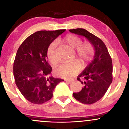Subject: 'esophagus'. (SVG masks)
I'll return each mask as SVG.
<instances>
[{
	"instance_id": "1",
	"label": "esophagus",
	"mask_w": 129,
	"mask_h": 129,
	"mask_svg": "<svg viewBox=\"0 0 129 129\" xmlns=\"http://www.w3.org/2000/svg\"><path fill=\"white\" fill-rule=\"evenodd\" d=\"M65 81H66L67 82H68V83H71L73 81V80H69V79H66V80H65Z\"/></svg>"
}]
</instances>
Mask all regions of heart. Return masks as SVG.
I'll list each match as a JSON object with an SVG mask.
<instances>
[{"label": "heart", "mask_w": 129, "mask_h": 129, "mask_svg": "<svg viewBox=\"0 0 129 129\" xmlns=\"http://www.w3.org/2000/svg\"><path fill=\"white\" fill-rule=\"evenodd\" d=\"M60 42L64 46L74 50V54L76 58L80 60L82 64L92 58L93 55V48L90 43H82V40L75 35H68L60 40ZM57 44L55 42L52 43L48 47L47 57L49 62L53 66H56L59 63V58L56 52ZM79 71V66L77 62L72 61L65 62L61 64L55 70L57 76L65 79H69L75 76Z\"/></svg>", "instance_id": "obj_1"}]
</instances>
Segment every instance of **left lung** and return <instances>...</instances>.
<instances>
[{
    "mask_svg": "<svg viewBox=\"0 0 129 129\" xmlns=\"http://www.w3.org/2000/svg\"><path fill=\"white\" fill-rule=\"evenodd\" d=\"M75 34L85 37L93 46V59L77 80L84 87L79 92L73 93L74 98L84 104H92L99 101L106 93L112 82V62L107 49L102 40L84 28L69 30Z\"/></svg>",
    "mask_w": 129,
    "mask_h": 129,
    "instance_id": "left-lung-1",
    "label": "left lung"
}]
</instances>
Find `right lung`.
<instances>
[{"label":"right lung","instance_id":"add662e5","mask_svg":"<svg viewBox=\"0 0 129 129\" xmlns=\"http://www.w3.org/2000/svg\"><path fill=\"white\" fill-rule=\"evenodd\" d=\"M66 30H40L28 36L20 45L14 62L15 84L25 98L43 104L53 96L54 89L63 80L50 76L52 67L47 61L50 44Z\"/></svg>","mask_w":129,"mask_h":129}]
</instances>
